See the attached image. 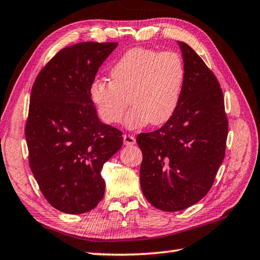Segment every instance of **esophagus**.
Here are the masks:
<instances>
[{
  "instance_id": "obj_1",
  "label": "esophagus",
  "mask_w": 260,
  "mask_h": 260,
  "mask_svg": "<svg viewBox=\"0 0 260 260\" xmlns=\"http://www.w3.org/2000/svg\"><path fill=\"white\" fill-rule=\"evenodd\" d=\"M123 140H124V144L127 146H131V145H134L136 141H135V137L131 134H125L123 136Z\"/></svg>"
}]
</instances>
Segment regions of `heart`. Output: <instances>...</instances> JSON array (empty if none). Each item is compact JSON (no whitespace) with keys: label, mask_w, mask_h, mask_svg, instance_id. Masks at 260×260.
Wrapping results in <instances>:
<instances>
[{"label":"heart","mask_w":260,"mask_h":260,"mask_svg":"<svg viewBox=\"0 0 260 260\" xmlns=\"http://www.w3.org/2000/svg\"><path fill=\"white\" fill-rule=\"evenodd\" d=\"M109 76L112 81L96 79L89 87L99 118L119 123L131 104L125 124L135 129L150 123L162 125L172 117L183 90L185 67L176 52L135 48L114 63Z\"/></svg>","instance_id":"b5f03b06"}]
</instances>
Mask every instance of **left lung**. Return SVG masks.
Returning a JSON list of instances; mask_svg holds the SVG:
<instances>
[{
    "mask_svg": "<svg viewBox=\"0 0 260 260\" xmlns=\"http://www.w3.org/2000/svg\"><path fill=\"white\" fill-rule=\"evenodd\" d=\"M185 67L179 106L161 128L137 135L140 180L152 206L174 212L206 197L221 165L228 119L219 81L199 54L178 41Z\"/></svg>",
    "mask_w": 260,
    "mask_h": 260,
    "instance_id": "obj_1",
    "label": "left lung"
}]
</instances>
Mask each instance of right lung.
Segmentation results:
<instances>
[{
  "label": "right lung",
  "instance_id": "right-lung-1",
  "mask_svg": "<svg viewBox=\"0 0 260 260\" xmlns=\"http://www.w3.org/2000/svg\"><path fill=\"white\" fill-rule=\"evenodd\" d=\"M117 45L64 48L32 87L25 125L29 164L47 201L64 213L97 206L105 193L102 169L123 144V133L99 120L89 96L99 67Z\"/></svg>",
  "mask_w": 260,
  "mask_h": 260
}]
</instances>
